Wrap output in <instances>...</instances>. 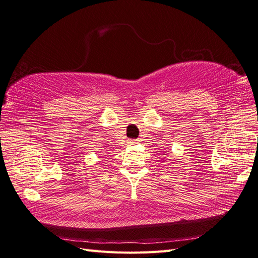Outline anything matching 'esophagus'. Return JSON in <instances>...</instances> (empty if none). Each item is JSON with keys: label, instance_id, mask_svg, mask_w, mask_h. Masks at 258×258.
<instances>
[{"label": "esophagus", "instance_id": "34e87169", "mask_svg": "<svg viewBox=\"0 0 258 258\" xmlns=\"http://www.w3.org/2000/svg\"><path fill=\"white\" fill-rule=\"evenodd\" d=\"M138 143H139L138 140H129V141H128V144H129V145H136V144H138Z\"/></svg>", "mask_w": 258, "mask_h": 258}]
</instances>
